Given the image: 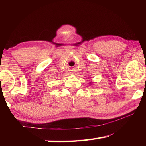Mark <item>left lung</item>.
I'll return each instance as SVG.
<instances>
[{"instance_id":"obj_1","label":"left lung","mask_w":146,"mask_h":146,"mask_svg":"<svg viewBox=\"0 0 146 146\" xmlns=\"http://www.w3.org/2000/svg\"><path fill=\"white\" fill-rule=\"evenodd\" d=\"M90 84H92V83H91V82H90Z\"/></svg>"}]
</instances>
